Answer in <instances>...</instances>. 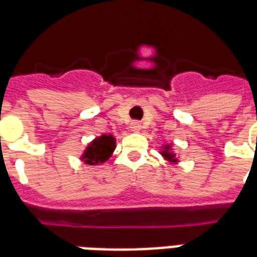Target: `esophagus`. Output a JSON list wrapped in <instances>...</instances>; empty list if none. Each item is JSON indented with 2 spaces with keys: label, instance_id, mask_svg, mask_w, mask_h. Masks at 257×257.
Returning a JSON list of instances; mask_svg holds the SVG:
<instances>
[{
  "label": "esophagus",
  "instance_id": "34e87169",
  "mask_svg": "<svg viewBox=\"0 0 257 257\" xmlns=\"http://www.w3.org/2000/svg\"><path fill=\"white\" fill-rule=\"evenodd\" d=\"M130 128L133 131H140V130H141V124H140L138 121H133V123H131Z\"/></svg>",
  "mask_w": 257,
  "mask_h": 257
}]
</instances>
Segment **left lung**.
Wrapping results in <instances>:
<instances>
[{"label": "left lung", "instance_id": "1", "mask_svg": "<svg viewBox=\"0 0 257 257\" xmlns=\"http://www.w3.org/2000/svg\"><path fill=\"white\" fill-rule=\"evenodd\" d=\"M160 153H162V156L164 157L166 160H168V162L178 163V159L175 157V155H174V152H172L171 145H164V147H163V151L160 152Z\"/></svg>", "mask_w": 257, "mask_h": 257}]
</instances>
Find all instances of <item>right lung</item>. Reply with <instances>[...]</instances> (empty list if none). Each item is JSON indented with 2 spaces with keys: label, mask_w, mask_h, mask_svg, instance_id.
Here are the masks:
<instances>
[{
  "label": "right lung",
  "mask_w": 257,
  "mask_h": 257,
  "mask_svg": "<svg viewBox=\"0 0 257 257\" xmlns=\"http://www.w3.org/2000/svg\"><path fill=\"white\" fill-rule=\"evenodd\" d=\"M115 147L116 140L113 138V136L102 134L101 137H97L90 142L80 159L86 164H90V166L105 163L112 156V153L115 151Z\"/></svg>",
  "instance_id": "1"
}]
</instances>
